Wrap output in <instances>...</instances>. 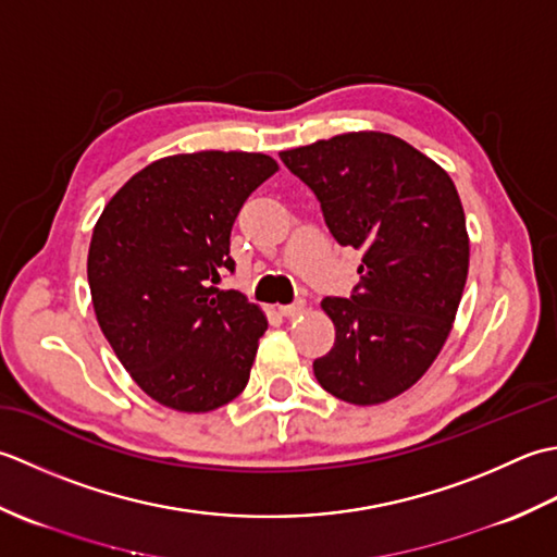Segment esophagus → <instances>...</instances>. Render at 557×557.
I'll use <instances>...</instances> for the list:
<instances>
[{
	"instance_id": "34e87169",
	"label": "esophagus",
	"mask_w": 557,
	"mask_h": 557,
	"mask_svg": "<svg viewBox=\"0 0 557 557\" xmlns=\"http://www.w3.org/2000/svg\"><path fill=\"white\" fill-rule=\"evenodd\" d=\"M302 310H305V300H295L290 305H278V312L283 317H295V314H300Z\"/></svg>"
}]
</instances>
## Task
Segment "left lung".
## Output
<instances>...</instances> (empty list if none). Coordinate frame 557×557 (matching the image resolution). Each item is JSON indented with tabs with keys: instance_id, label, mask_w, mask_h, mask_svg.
Masks as SVG:
<instances>
[{
	"instance_id": "8db88e82",
	"label": "left lung",
	"mask_w": 557,
	"mask_h": 557,
	"mask_svg": "<svg viewBox=\"0 0 557 557\" xmlns=\"http://www.w3.org/2000/svg\"><path fill=\"white\" fill-rule=\"evenodd\" d=\"M281 161L308 185L329 233L362 252L350 298H324L336 342L312 362L336 399L389 401L445 346L469 274L467 219L451 177L399 136L350 132Z\"/></svg>"
}]
</instances>
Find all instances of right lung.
I'll return each mask as SVG.
<instances>
[{"instance_id":"add662e5","label":"right lung","mask_w":557,"mask_h":557,"mask_svg":"<svg viewBox=\"0 0 557 557\" xmlns=\"http://www.w3.org/2000/svg\"><path fill=\"white\" fill-rule=\"evenodd\" d=\"M276 170L264 153L168 156L100 213L88 247L94 310L124 370L158 404L207 413L245 389L267 317L215 283L235 271L237 213Z\"/></svg>"}]
</instances>
